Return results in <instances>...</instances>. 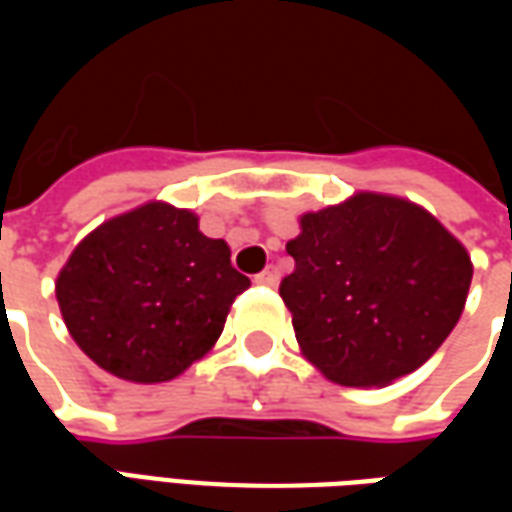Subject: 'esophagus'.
<instances>
[{"mask_svg": "<svg viewBox=\"0 0 512 512\" xmlns=\"http://www.w3.org/2000/svg\"><path fill=\"white\" fill-rule=\"evenodd\" d=\"M257 285H268V288H274L279 282V274H277V268H266V271H260L255 277Z\"/></svg>", "mask_w": 512, "mask_h": 512, "instance_id": "obj_1", "label": "esophagus"}]
</instances>
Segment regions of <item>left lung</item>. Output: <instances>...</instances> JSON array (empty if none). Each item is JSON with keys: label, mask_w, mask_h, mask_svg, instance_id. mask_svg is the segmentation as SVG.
I'll use <instances>...</instances> for the list:
<instances>
[{"label": "left lung", "mask_w": 512, "mask_h": 512, "mask_svg": "<svg viewBox=\"0 0 512 512\" xmlns=\"http://www.w3.org/2000/svg\"><path fill=\"white\" fill-rule=\"evenodd\" d=\"M279 296L301 354L343 386H386L450 337L472 285L466 246L422 205L378 191L304 213Z\"/></svg>", "instance_id": "1"}]
</instances>
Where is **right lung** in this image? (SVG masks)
<instances>
[{"mask_svg": "<svg viewBox=\"0 0 512 512\" xmlns=\"http://www.w3.org/2000/svg\"><path fill=\"white\" fill-rule=\"evenodd\" d=\"M249 277L197 213L153 200L98 224L57 274L68 332L106 373L161 384L211 351Z\"/></svg>", "mask_w": 512, "mask_h": 512, "instance_id": "add662e5", "label": "right lung"}]
</instances>
